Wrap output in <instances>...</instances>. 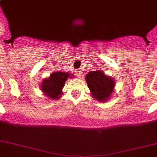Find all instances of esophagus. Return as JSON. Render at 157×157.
<instances>
[{"mask_svg":"<svg viewBox=\"0 0 157 157\" xmlns=\"http://www.w3.org/2000/svg\"><path fill=\"white\" fill-rule=\"evenodd\" d=\"M75 75H76V76H81V71H75Z\"/></svg>","mask_w":157,"mask_h":157,"instance_id":"obj_1","label":"esophagus"}]
</instances>
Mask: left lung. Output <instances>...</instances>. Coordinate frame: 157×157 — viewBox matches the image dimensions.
I'll use <instances>...</instances> for the list:
<instances>
[{
  "instance_id": "left-lung-1",
  "label": "left lung",
  "mask_w": 157,
  "mask_h": 157,
  "mask_svg": "<svg viewBox=\"0 0 157 157\" xmlns=\"http://www.w3.org/2000/svg\"><path fill=\"white\" fill-rule=\"evenodd\" d=\"M86 81L93 98L98 101H105L114 90V79L100 70L90 71L86 75Z\"/></svg>"
}]
</instances>
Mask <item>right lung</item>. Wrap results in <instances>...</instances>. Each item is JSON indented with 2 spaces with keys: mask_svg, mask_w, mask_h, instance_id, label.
<instances>
[{
  "mask_svg": "<svg viewBox=\"0 0 157 157\" xmlns=\"http://www.w3.org/2000/svg\"><path fill=\"white\" fill-rule=\"evenodd\" d=\"M71 75L68 72L56 71L51 74L49 78L44 79L40 85V90L45 94V96L51 99L56 100L62 95L65 83L67 78H71Z\"/></svg>",
  "mask_w": 157,
  "mask_h": 157,
  "instance_id": "1",
  "label": "right lung"
}]
</instances>
